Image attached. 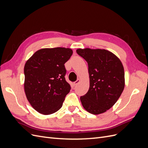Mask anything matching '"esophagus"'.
Masks as SVG:
<instances>
[{
  "mask_svg": "<svg viewBox=\"0 0 148 148\" xmlns=\"http://www.w3.org/2000/svg\"><path fill=\"white\" fill-rule=\"evenodd\" d=\"M79 82H80V79H78L77 80V81H75V82H74V84H75V85H77Z\"/></svg>",
  "mask_w": 148,
  "mask_h": 148,
  "instance_id": "34e87169",
  "label": "esophagus"
}]
</instances>
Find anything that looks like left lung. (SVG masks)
Wrapping results in <instances>:
<instances>
[{
    "label": "left lung",
    "mask_w": 148,
    "mask_h": 148,
    "mask_svg": "<svg viewBox=\"0 0 148 148\" xmlns=\"http://www.w3.org/2000/svg\"><path fill=\"white\" fill-rule=\"evenodd\" d=\"M87 62L89 75V90L80 97L85 110L94 115L110 109L123 91L125 73L122 62L105 49L86 48L77 50Z\"/></svg>",
    "instance_id": "left-lung-1"
}]
</instances>
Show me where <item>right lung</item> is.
I'll use <instances>...</instances> for the list:
<instances>
[{"mask_svg":"<svg viewBox=\"0 0 148 148\" xmlns=\"http://www.w3.org/2000/svg\"><path fill=\"white\" fill-rule=\"evenodd\" d=\"M72 53L69 48L41 49L26 62L25 91L30 104L38 112L52 114L63 105L71 89L65 80L64 64Z\"/></svg>","mask_w":148,"mask_h":148,"instance_id":"1","label":"right lung"}]
</instances>
